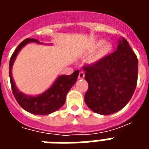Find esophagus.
<instances>
[{
  "mask_svg": "<svg viewBox=\"0 0 149 149\" xmlns=\"http://www.w3.org/2000/svg\"><path fill=\"white\" fill-rule=\"evenodd\" d=\"M84 77V72H80V73H79V76H78V78L79 79H82V78Z\"/></svg>",
  "mask_w": 149,
  "mask_h": 149,
  "instance_id": "1",
  "label": "esophagus"
}]
</instances>
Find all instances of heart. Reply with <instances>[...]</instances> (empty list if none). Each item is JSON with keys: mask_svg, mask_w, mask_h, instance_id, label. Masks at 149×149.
Segmentation results:
<instances>
[{"mask_svg": "<svg viewBox=\"0 0 149 149\" xmlns=\"http://www.w3.org/2000/svg\"><path fill=\"white\" fill-rule=\"evenodd\" d=\"M104 42L102 41V40H100V41H98L97 43H96V44H95V45L91 48L90 50H89L90 52H94L96 49H97L98 48H100V46H102L104 44ZM111 49H112V46L110 45L109 44L104 45L103 46L101 47V49L99 50V52H97V55L94 56L93 60L94 61H97V60H99V59L102 58V57H104V56H106L108 53H109L110 51H111Z\"/></svg>", "mask_w": 149, "mask_h": 149, "instance_id": "heart-1", "label": "heart"}]
</instances>
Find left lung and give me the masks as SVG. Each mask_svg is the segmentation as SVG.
Wrapping results in <instances>:
<instances>
[{
    "instance_id": "8db88e82",
    "label": "left lung",
    "mask_w": 149,
    "mask_h": 149,
    "mask_svg": "<svg viewBox=\"0 0 149 149\" xmlns=\"http://www.w3.org/2000/svg\"><path fill=\"white\" fill-rule=\"evenodd\" d=\"M88 84L84 101L94 112L109 115L122 109L136 87L138 60L123 37L112 54L83 67Z\"/></svg>"
}]
</instances>
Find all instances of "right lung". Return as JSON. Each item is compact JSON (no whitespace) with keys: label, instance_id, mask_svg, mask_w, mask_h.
Masks as SVG:
<instances>
[{"label":"right lung","instance_id":"add662e5","mask_svg":"<svg viewBox=\"0 0 149 149\" xmlns=\"http://www.w3.org/2000/svg\"><path fill=\"white\" fill-rule=\"evenodd\" d=\"M29 42L40 43L38 40L33 39V38H27L24 40L17 46V48L15 49L14 52L13 53L10 58L9 77H10L12 91L17 103L25 111L36 115H48L58 110L60 108H61L64 105L66 99V95L77 81L79 75V70H76L72 74L68 76H65V75L60 76L56 79L55 83L52 84V87L44 93L40 94L37 97L27 96L22 93L17 88L16 84L13 81L12 77V66L13 65L15 58L19 51L22 49V47H24Z\"/></svg>","mask_w":149,"mask_h":149}]
</instances>
